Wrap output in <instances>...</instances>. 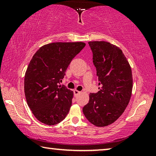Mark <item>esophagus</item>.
Segmentation results:
<instances>
[{"label":"esophagus","instance_id":"esophagus-1","mask_svg":"<svg viewBox=\"0 0 156 156\" xmlns=\"http://www.w3.org/2000/svg\"><path fill=\"white\" fill-rule=\"evenodd\" d=\"M80 93V91H78V90H76V89H74V90H73V94H74V96H78V95Z\"/></svg>","mask_w":156,"mask_h":156}]
</instances>
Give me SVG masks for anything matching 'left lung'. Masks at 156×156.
I'll list each match as a JSON object with an SVG mask.
<instances>
[{"label": "left lung", "mask_w": 156, "mask_h": 156, "mask_svg": "<svg viewBox=\"0 0 156 156\" xmlns=\"http://www.w3.org/2000/svg\"><path fill=\"white\" fill-rule=\"evenodd\" d=\"M88 43L101 88L90 94L83 112L91 124L102 127L114 122L127 107L133 89L131 69L118 47L106 41Z\"/></svg>", "instance_id": "left-lung-1"}]
</instances>
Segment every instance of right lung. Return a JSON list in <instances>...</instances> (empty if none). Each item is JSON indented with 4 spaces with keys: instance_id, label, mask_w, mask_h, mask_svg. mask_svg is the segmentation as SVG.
Returning a JSON list of instances; mask_svg holds the SVG:
<instances>
[{
    "instance_id": "right-lung-1",
    "label": "right lung",
    "mask_w": 156,
    "mask_h": 156,
    "mask_svg": "<svg viewBox=\"0 0 156 156\" xmlns=\"http://www.w3.org/2000/svg\"><path fill=\"white\" fill-rule=\"evenodd\" d=\"M86 44L52 43L42 46L29 64L25 75V95L29 107L40 122L55 125L67 116L73 92L60 83L71 61Z\"/></svg>"
}]
</instances>
